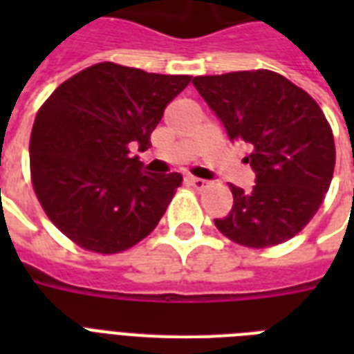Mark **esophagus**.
<instances>
[{
    "label": "esophagus",
    "instance_id": "34e87169",
    "mask_svg": "<svg viewBox=\"0 0 354 354\" xmlns=\"http://www.w3.org/2000/svg\"><path fill=\"white\" fill-rule=\"evenodd\" d=\"M185 182H187L191 187L196 189V191H204V189L209 187V182H205V180H202V178L187 176V178H185Z\"/></svg>",
    "mask_w": 354,
    "mask_h": 354
}]
</instances>
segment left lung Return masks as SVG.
Wrapping results in <instances>:
<instances>
[{"label": "left lung", "mask_w": 354, "mask_h": 354, "mask_svg": "<svg viewBox=\"0 0 354 354\" xmlns=\"http://www.w3.org/2000/svg\"><path fill=\"white\" fill-rule=\"evenodd\" d=\"M193 84L232 141H244L252 191L230 185L233 207L216 230L246 248L286 242L307 226L335 172L333 128L307 91L270 69L194 77Z\"/></svg>", "instance_id": "1"}]
</instances>
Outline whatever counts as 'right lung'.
Returning a JSON list of instances; mask_svg holds the SVG:
<instances>
[{
	"label": "right lung",
	"mask_w": 354,
	"mask_h": 354,
	"mask_svg": "<svg viewBox=\"0 0 354 354\" xmlns=\"http://www.w3.org/2000/svg\"><path fill=\"white\" fill-rule=\"evenodd\" d=\"M191 79L101 62L41 104L30 132V182L49 221L77 246L113 255L154 232L183 178L145 174L130 152L149 149L165 106Z\"/></svg>",
	"instance_id": "add662e5"
}]
</instances>
